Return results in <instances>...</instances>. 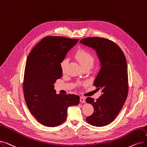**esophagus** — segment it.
I'll return each mask as SVG.
<instances>
[{
	"mask_svg": "<svg viewBox=\"0 0 147 147\" xmlns=\"http://www.w3.org/2000/svg\"><path fill=\"white\" fill-rule=\"evenodd\" d=\"M80 101L82 103H85V98L84 97H80Z\"/></svg>",
	"mask_w": 147,
	"mask_h": 147,
	"instance_id": "1",
	"label": "esophagus"
}]
</instances>
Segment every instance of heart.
<instances>
[{
  "instance_id": "b5f03b06",
  "label": "heart",
  "mask_w": 147,
  "mask_h": 147,
  "mask_svg": "<svg viewBox=\"0 0 147 147\" xmlns=\"http://www.w3.org/2000/svg\"><path fill=\"white\" fill-rule=\"evenodd\" d=\"M75 58H76L82 68L86 67H92L95 62L94 57L90 52L84 49H80L75 53ZM68 63L67 58H63L60 62V67L62 72L65 73Z\"/></svg>"
}]
</instances>
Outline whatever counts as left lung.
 <instances>
[{
	"mask_svg": "<svg viewBox=\"0 0 147 147\" xmlns=\"http://www.w3.org/2000/svg\"><path fill=\"white\" fill-rule=\"evenodd\" d=\"M80 43L96 50L101 67L94 86L102 88L101 96L94 101L87 97L86 101L94 107V112L86 118L92 125L102 127L110 124L122 109L129 92V80L125 56L113 41L100 37H88Z\"/></svg>",
	"mask_w": 147,
	"mask_h": 147,
	"instance_id": "obj_1",
	"label": "left lung"
}]
</instances>
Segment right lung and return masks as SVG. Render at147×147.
<instances>
[{
	"mask_svg": "<svg viewBox=\"0 0 147 147\" xmlns=\"http://www.w3.org/2000/svg\"><path fill=\"white\" fill-rule=\"evenodd\" d=\"M79 39L48 36L30 52L24 69V97L31 114L47 127L61 125L66 120L69 106L79 103L75 94H57L53 84L62 78L60 62Z\"/></svg>",
	"mask_w": 147,
	"mask_h": 147,
	"instance_id": "add662e5",
	"label": "right lung"
}]
</instances>
